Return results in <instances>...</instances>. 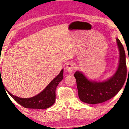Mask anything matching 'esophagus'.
Instances as JSON below:
<instances>
[{"mask_svg": "<svg viewBox=\"0 0 129 129\" xmlns=\"http://www.w3.org/2000/svg\"><path fill=\"white\" fill-rule=\"evenodd\" d=\"M74 64L72 62H68L66 65V70L69 73H71L74 69Z\"/></svg>", "mask_w": 129, "mask_h": 129, "instance_id": "34e87169", "label": "esophagus"}]
</instances>
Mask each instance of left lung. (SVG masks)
Segmentation results:
<instances>
[{"label": "left lung", "mask_w": 129, "mask_h": 129, "mask_svg": "<svg viewBox=\"0 0 129 129\" xmlns=\"http://www.w3.org/2000/svg\"><path fill=\"white\" fill-rule=\"evenodd\" d=\"M116 43L119 51V62L117 70L111 78L103 82H94L89 80L80 71L75 73L78 96L82 102L92 104L105 102L115 96L123 86L127 76L126 54L118 38Z\"/></svg>", "instance_id": "obj_1"}]
</instances>
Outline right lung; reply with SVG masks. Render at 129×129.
<instances>
[{
	"instance_id": "1",
	"label": "right lung",
	"mask_w": 129,
	"mask_h": 129,
	"mask_svg": "<svg viewBox=\"0 0 129 129\" xmlns=\"http://www.w3.org/2000/svg\"><path fill=\"white\" fill-rule=\"evenodd\" d=\"M63 69L60 71L58 76H57L52 81H51V82L47 85L46 88L42 92L32 98L25 99L18 98L12 94L5 88L6 90H7L8 93L10 95L15 102L23 107L33 109H42V110L48 108L52 106L55 102V99H56L55 91L59 82L63 80ZM2 82V80L1 79V84Z\"/></svg>"
}]
</instances>
